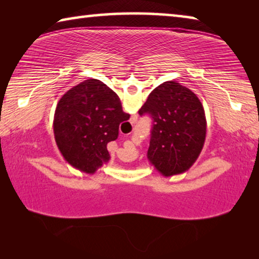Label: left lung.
Instances as JSON below:
<instances>
[{
	"mask_svg": "<svg viewBox=\"0 0 259 259\" xmlns=\"http://www.w3.org/2000/svg\"><path fill=\"white\" fill-rule=\"evenodd\" d=\"M139 114L153 119L148 161L164 177L187 171L202 151L207 134L198 96L177 81L163 82L150 94Z\"/></svg>",
	"mask_w": 259,
	"mask_h": 259,
	"instance_id": "obj_1",
	"label": "left lung"
}]
</instances>
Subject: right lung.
Instances as JSON below:
<instances>
[{"label":"right lung","instance_id":"1","mask_svg":"<svg viewBox=\"0 0 259 259\" xmlns=\"http://www.w3.org/2000/svg\"><path fill=\"white\" fill-rule=\"evenodd\" d=\"M130 115L119 96L96 78L69 89L57 104L54 134L58 150L74 168L95 174L111 159L107 144L119 136V125Z\"/></svg>","mask_w":259,"mask_h":259}]
</instances>
